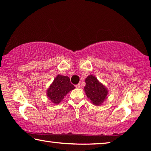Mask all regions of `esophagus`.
<instances>
[{
  "label": "esophagus",
  "mask_w": 151,
  "mask_h": 151,
  "mask_svg": "<svg viewBox=\"0 0 151 151\" xmlns=\"http://www.w3.org/2000/svg\"><path fill=\"white\" fill-rule=\"evenodd\" d=\"M75 86H76V88H80V87H81V84L78 83V84H77V85H76Z\"/></svg>",
  "instance_id": "1"
}]
</instances>
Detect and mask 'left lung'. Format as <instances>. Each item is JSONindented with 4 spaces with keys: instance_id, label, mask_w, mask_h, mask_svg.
Here are the masks:
<instances>
[{
    "instance_id": "1",
    "label": "left lung",
    "mask_w": 151,
    "mask_h": 151,
    "mask_svg": "<svg viewBox=\"0 0 151 151\" xmlns=\"http://www.w3.org/2000/svg\"><path fill=\"white\" fill-rule=\"evenodd\" d=\"M86 86L85 91L88 98L91 99L93 104L100 105L106 99L108 91L103 85H102L93 75H89L85 79Z\"/></svg>"
}]
</instances>
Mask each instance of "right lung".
I'll return each mask as SVG.
<instances>
[{
  "mask_svg": "<svg viewBox=\"0 0 151 151\" xmlns=\"http://www.w3.org/2000/svg\"><path fill=\"white\" fill-rule=\"evenodd\" d=\"M75 88L68 76L58 75L47 90V96L52 103L58 104L68 92Z\"/></svg>",
  "mask_w": 151,
  "mask_h": 151,
  "instance_id": "add662e5",
  "label": "right lung"
}]
</instances>
